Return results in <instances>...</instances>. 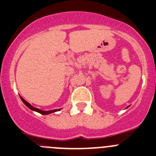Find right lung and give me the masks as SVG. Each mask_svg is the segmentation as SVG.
Returning <instances> with one entry per match:
<instances>
[{
	"label": "right lung",
	"mask_w": 156,
	"mask_h": 156,
	"mask_svg": "<svg viewBox=\"0 0 156 156\" xmlns=\"http://www.w3.org/2000/svg\"><path fill=\"white\" fill-rule=\"evenodd\" d=\"M20 99H21V100L23 101V103H24V104L26 105L28 108H30V109H32V110H34V111H36V112H39V113L43 114V115H47V114H50V113H51V112H57V111L60 110V109H54V110H50V111H43V110H41V109H37V108H35V107H34V106H31L29 103H27L26 100H24V99H23L21 96H20Z\"/></svg>",
	"instance_id": "1"
}]
</instances>
